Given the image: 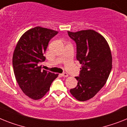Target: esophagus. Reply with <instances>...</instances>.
Masks as SVG:
<instances>
[{"mask_svg":"<svg viewBox=\"0 0 127 127\" xmlns=\"http://www.w3.org/2000/svg\"><path fill=\"white\" fill-rule=\"evenodd\" d=\"M61 75L62 77H67L68 76V73H62V74H61Z\"/></svg>","mask_w":127,"mask_h":127,"instance_id":"esophagus-1","label":"esophagus"}]
</instances>
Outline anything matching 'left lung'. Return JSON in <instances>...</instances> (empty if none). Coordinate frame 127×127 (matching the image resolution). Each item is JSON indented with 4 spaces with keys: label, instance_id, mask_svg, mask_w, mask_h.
<instances>
[{
    "label": "left lung",
    "instance_id": "left-lung-1",
    "mask_svg": "<svg viewBox=\"0 0 127 127\" xmlns=\"http://www.w3.org/2000/svg\"><path fill=\"white\" fill-rule=\"evenodd\" d=\"M77 46V60L82 64L77 85L71 94L80 101L93 97L105 85L112 66L109 45L103 35L93 30L68 32Z\"/></svg>",
    "mask_w": 127,
    "mask_h": 127
}]
</instances>
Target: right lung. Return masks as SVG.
<instances>
[{
    "instance_id": "right-lung-1",
    "label": "right lung",
    "mask_w": 127,
    "mask_h": 127,
    "mask_svg": "<svg viewBox=\"0 0 127 127\" xmlns=\"http://www.w3.org/2000/svg\"><path fill=\"white\" fill-rule=\"evenodd\" d=\"M57 33L53 30L35 27L21 36L15 48L12 61L15 79L22 91L32 99H41L58 76L38 66L45 61L43 55L49 41Z\"/></svg>"
}]
</instances>
